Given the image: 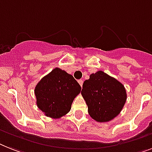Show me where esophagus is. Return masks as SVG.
<instances>
[{"mask_svg":"<svg viewBox=\"0 0 152 152\" xmlns=\"http://www.w3.org/2000/svg\"><path fill=\"white\" fill-rule=\"evenodd\" d=\"M78 83H79V85H81V87H82V85H83V81H82L81 79L78 80Z\"/></svg>","mask_w":152,"mask_h":152,"instance_id":"34e87169","label":"esophagus"}]
</instances>
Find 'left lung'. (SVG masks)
<instances>
[{"label":"left lung","mask_w":152,"mask_h":152,"mask_svg":"<svg viewBox=\"0 0 152 152\" xmlns=\"http://www.w3.org/2000/svg\"><path fill=\"white\" fill-rule=\"evenodd\" d=\"M81 96L90 116L99 123L109 122L118 116L127 97L124 85L102 71L91 74L84 81Z\"/></svg>","instance_id":"left-lung-1"}]
</instances>
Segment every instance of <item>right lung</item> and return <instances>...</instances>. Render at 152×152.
Instances as JSON below:
<instances>
[{
  "mask_svg": "<svg viewBox=\"0 0 152 152\" xmlns=\"http://www.w3.org/2000/svg\"><path fill=\"white\" fill-rule=\"evenodd\" d=\"M81 88L71 75L56 67L35 87L36 106L45 116L59 119L70 112Z\"/></svg>",
  "mask_w": 152,
  "mask_h": 152,
  "instance_id": "add662e5",
  "label": "right lung"
}]
</instances>
